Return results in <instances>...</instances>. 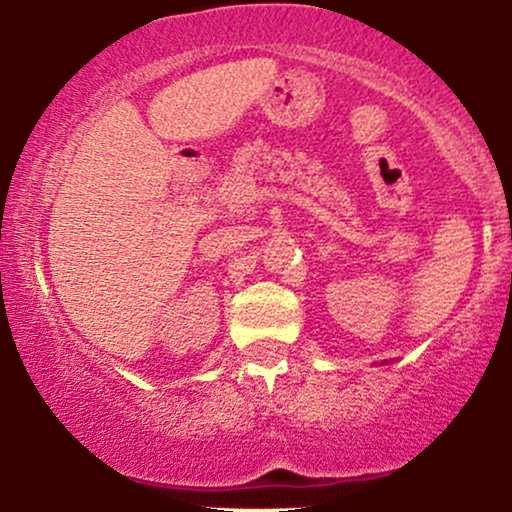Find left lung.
<instances>
[{"label":"left lung","mask_w":512,"mask_h":512,"mask_svg":"<svg viewBox=\"0 0 512 512\" xmlns=\"http://www.w3.org/2000/svg\"><path fill=\"white\" fill-rule=\"evenodd\" d=\"M385 363H387V361H385Z\"/></svg>","instance_id":"8db88e82"}]
</instances>
